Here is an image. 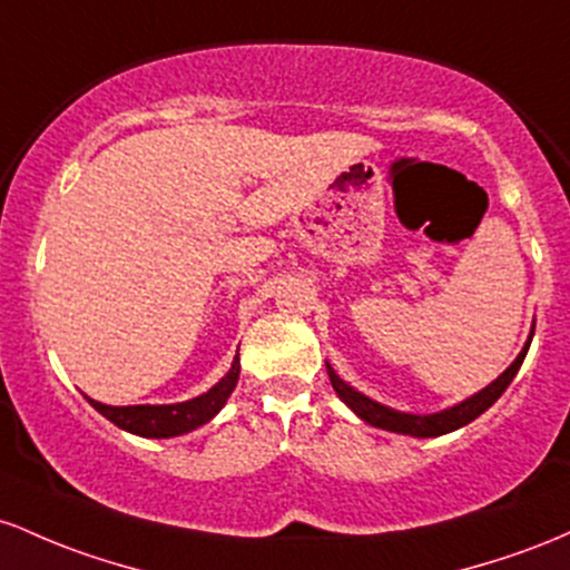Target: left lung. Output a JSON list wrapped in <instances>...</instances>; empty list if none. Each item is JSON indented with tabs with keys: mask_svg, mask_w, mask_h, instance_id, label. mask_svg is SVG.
Segmentation results:
<instances>
[{
	"mask_svg": "<svg viewBox=\"0 0 570 570\" xmlns=\"http://www.w3.org/2000/svg\"><path fill=\"white\" fill-rule=\"evenodd\" d=\"M530 338H533V334H530ZM530 338H528L525 347H522V353L514 357V363H511V366L503 371L495 382H490V385L484 390H479L476 395L465 399L463 404H455V406L444 409V412H436V414H406V412H395V409L376 404V401H371L363 393H357L355 387H350L344 380H338V374L328 366V363H325V366H328L331 385H334L336 395L344 401V404L353 409L363 423L382 428V431L404 433V436L431 439V436H444V433L469 425L471 420H476L479 414L488 412V409L495 404L498 399H501L503 390L509 387V382L514 380L517 371H520V366H522V361H525Z\"/></svg>",
	"mask_w": 570,
	"mask_h": 570,
	"instance_id": "8db88e82",
	"label": "left lung"
}]
</instances>
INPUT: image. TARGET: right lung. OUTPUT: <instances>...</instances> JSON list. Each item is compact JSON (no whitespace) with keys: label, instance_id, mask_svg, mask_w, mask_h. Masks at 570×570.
<instances>
[{"label":"right lung","instance_id":"obj_1","mask_svg":"<svg viewBox=\"0 0 570 570\" xmlns=\"http://www.w3.org/2000/svg\"><path fill=\"white\" fill-rule=\"evenodd\" d=\"M236 382H239V355L234 357L228 374L217 382L215 387H209L207 393H202L199 399L183 401V404H139V406H107L99 401H91V406L99 414H105L110 423H115L124 431L137 433L145 439H169V436H183V433L196 431V428L209 423L223 404L228 401V395L234 393Z\"/></svg>","mask_w":570,"mask_h":570}]
</instances>
